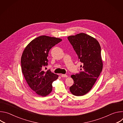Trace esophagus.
I'll return each instance as SVG.
<instances>
[{"instance_id": "obj_1", "label": "esophagus", "mask_w": 123, "mask_h": 123, "mask_svg": "<svg viewBox=\"0 0 123 123\" xmlns=\"http://www.w3.org/2000/svg\"><path fill=\"white\" fill-rule=\"evenodd\" d=\"M61 76V77H68V75H66V74H61L60 75Z\"/></svg>"}]
</instances>
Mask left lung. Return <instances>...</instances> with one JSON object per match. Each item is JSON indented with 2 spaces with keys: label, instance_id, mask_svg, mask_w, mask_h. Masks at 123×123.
<instances>
[{
  "label": "left lung",
  "instance_id": "1",
  "mask_svg": "<svg viewBox=\"0 0 123 123\" xmlns=\"http://www.w3.org/2000/svg\"><path fill=\"white\" fill-rule=\"evenodd\" d=\"M82 63L81 72L72 75L74 84L69 87L75 96H83L88 92L94 85L103 68L101 47L98 41L84 33L68 37Z\"/></svg>",
  "mask_w": 123,
  "mask_h": 123
}]
</instances>
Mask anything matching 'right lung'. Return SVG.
I'll return each instance as SVG.
<instances>
[{
	"label": "right lung",
	"mask_w": 123,
	"mask_h": 123,
	"mask_svg": "<svg viewBox=\"0 0 123 123\" xmlns=\"http://www.w3.org/2000/svg\"><path fill=\"white\" fill-rule=\"evenodd\" d=\"M62 41L58 38L46 36L32 40L24 49L21 58L22 72L30 88L37 94L46 96L52 91V83L58 75L50 70L44 72L48 65L50 49Z\"/></svg>",
	"instance_id": "add662e5"
}]
</instances>
